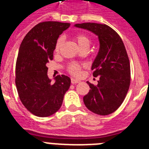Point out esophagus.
<instances>
[{
    "instance_id": "1",
    "label": "esophagus",
    "mask_w": 149,
    "mask_h": 149,
    "mask_svg": "<svg viewBox=\"0 0 149 149\" xmlns=\"http://www.w3.org/2000/svg\"><path fill=\"white\" fill-rule=\"evenodd\" d=\"M71 82H72V84H77V83L80 82V81H79V80H77V79L72 78L71 79Z\"/></svg>"
}]
</instances>
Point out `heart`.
<instances>
[{
    "label": "heart",
    "instance_id": "1",
    "mask_svg": "<svg viewBox=\"0 0 149 149\" xmlns=\"http://www.w3.org/2000/svg\"><path fill=\"white\" fill-rule=\"evenodd\" d=\"M74 40L77 42V45L80 48V49L84 48V47H87L89 48V43H90V40H89V38L86 36V35H84L83 33H78L74 37ZM62 45H63V39H59L58 40L56 41V45H55L54 48V52L55 53H59L62 48ZM81 65L77 64V63H72L69 66H68V72L72 74V75L77 76L79 75L80 72H81Z\"/></svg>",
    "mask_w": 149,
    "mask_h": 149
}]
</instances>
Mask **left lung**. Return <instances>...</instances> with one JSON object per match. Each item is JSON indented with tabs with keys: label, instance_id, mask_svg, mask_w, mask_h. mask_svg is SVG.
<instances>
[{
	"label": "left lung",
	"instance_id": "left-lung-1",
	"mask_svg": "<svg viewBox=\"0 0 149 149\" xmlns=\"http://www.w3.org/2000/svg\"><path fill=\"white\" fill-rule=\"evenodd\" d=\"M74 27L93 33L99 41L91 68L99 80L96 86L86 82L90 89L84 97V104L94 113L109 115L121 106L130 86L131 67L125 47L119 34L106 24L82 23Z\"/></svg>",
	"mask_w": 149,
	"mask_h": 149
}]
</instances>
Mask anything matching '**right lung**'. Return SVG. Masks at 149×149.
Segmentation results:
<instances>
[{
    "mask_svg": "<svg viewBox=\"0 0 149 149\" xmlns=\"http://www.w3.org/2000/svg\"><path fill=\"white\" fill-rule=\"evenodd\" d=\"M69 23L45 22L33 27L24 38L15 65V85L22 103L33 115L47 117L58 111L71 85L65 75L48 76L47 63L53 60L56 41Z\"/></svg>",
    "mask_w": 149,
    "mask_h": 149,
    "instance_id": "add662e5",
    "label": "right lung"
}]
</instances>
